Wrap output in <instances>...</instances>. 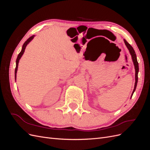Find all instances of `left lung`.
Instances as JSON below:
<instances>
[{
  "mask_svg": "<svg viewBox=\"0 0 150 150\" xmlns=\"http://www.w3.org/2000/svg\"><path fill=\"white\" fill-rule=\"evenodd\" d=\"M124 42L125 44L126 45V46L128 48V49L129 50V52L131 56V58H132V60L133 62V64L134 66V69H135V83H134V89L133 91V93L131 94V98H132L133 94L134 93V92L135 91L136 88H137V83H138V74L139 72V66H138V62L137 61V55H136V53L134 50L133 49V47L131 46V45L126 41L125 39H124Z\"/></svg>",
  "mask_w": 150,
  "mask_h": 150,
  "instance_id": "left-lung-1",
  "label": "left lung"
}]
</instances>
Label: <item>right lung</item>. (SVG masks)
Here are the masks:
<instances>
[{"label":"right lung","instance_id":"obj_1","mask_svg":"<svg viewBox=\"0 0 150 150\" xmlns=\"http://www.w3.org/2000/svg\"><path fill=\"white\" fill-rule=\"evenodd\" d=\"M34 35H32L31 37H30L28 40H26V41L24 43L23 46H22V50L21 52L19 54V55H18L17 57V59H16V69H15V80L16 81V76H17V69H18V65H19V60L21 59V57L22 56V55L24 54V52L25 51V47L26 46H28V44L32 40H33L34 38Z\"/></svg>","mask_w":150,"mask_h":150}]
</instances>
